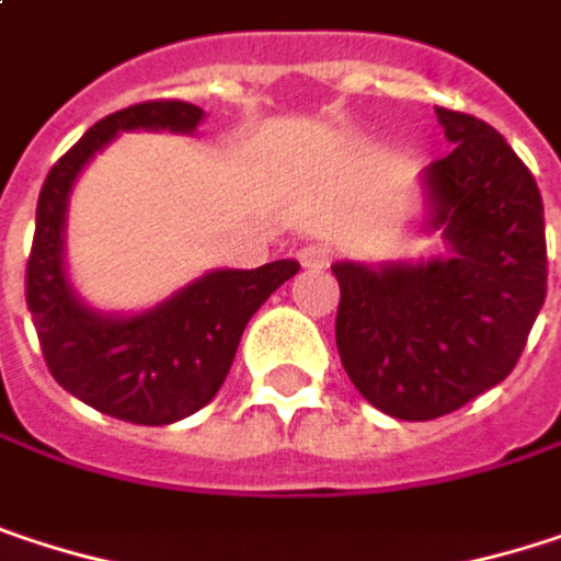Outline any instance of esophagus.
I'll return each mask as SVG.
<instances>
[{
    "mask_svg": "<svg viewBox=\"0 0 561 561\" xmlns=\"http://www.w3.org/2000/svg\"><path fill=\"white\" fill-rule=\"evenodd\" d=\"M298 263L305 270H324L331 263V250L324 243H308V247L298 250Z\"/></svg>",
    "mask_w": 561,
    "mask_h": 561,
    "instance_id": "34e87169",
    "label": "esophagus"
}]
</instances>
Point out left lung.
I'll return each instance as SVG.
<instances>
[{
  "label": "left lung",
  "mask_w": 561,
  "mask_h": 561,
  "mask_svg": "<svg viewBox=\"0 0 561 561\" xmlns=\"http://www.w3.org/2000/svg\"><path fill=\"white\" fill-rule=\"evenodd\" d=\"M455 146L425 169L428 220L448 253L428 263H334L337 354L360 396L428 422L497 387L546 301L536 178L478 116L435 106Z\"/></svg>",
  "instance_id": "left-lung-1"
}]
</instances>
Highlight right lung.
Returning <instances> with one entry per match:
<instances>
[{"label":"right lung","mask_w":561,"mask_h":561,"mask_svg":"<svg viewBox=\"0 0 561 561\" xmlns=\"http://www.w3.org/2000/svg\"><path fill=\"white\" fill-rule=\"evenodd\" d=\"M201 106L149 100L110 113L57 159L38 194L25 301L57 383L80 402L136 425H169L207 405L230 374L247 321L298 273L295 260L260 270H214L142 314L87 308L64 273L67 197L83 165L119 133H194Z\"/></svg>","instance_id":"add662e5"}]
</instances>
